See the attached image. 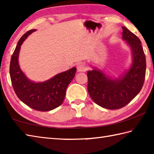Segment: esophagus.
Returning a JSON list of instances; mask_svg holds the SVG:
<instances>
[{
	"label": "esophagus",
	"mask_w": 154,
	"mask_h": 154,
	"mask_svg": "<svg viewBox=\"0 0 154 154\" xmlns=\"http://www.w3.org/2000/svg\"><path fill=\"white\" fill-rule=\"evenodd\" d=\"M77 69L79 72H85L87 70V66L84 62H79L77 65Z\"/></svg>",
	"instance_id": "esophagus-1"
}]
</instances>
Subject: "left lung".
Here are the masks:
<instances>
[{
  "instance_id": "obj_1",
  "label": "left lung",
  "mask_w": 154,
  "mask_h": 154,
  "mask_svg": "<svg viewBox=\"0 0 154 154\" xmlns=\"http://www.w3.org/2000/svg\"><path fill=\"white\" fill-rule=\"evenodd\" d=\"M122 38L132 52V62L129 69L118 77L106 75L94 67L87 72L88 91L95 103L107 109H118L128 104L141 90L145 81L146 60L139 38L122 26Z\"/></svg>"
}]
</instances>
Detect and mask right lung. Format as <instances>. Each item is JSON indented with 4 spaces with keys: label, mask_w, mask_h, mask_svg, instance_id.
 I'll return each mask as SVG.
<instances>
[{
    "label": "right lung",
    "mask_w": 154,
    "mask_h": 154,
    "mask_svg": "<svg viewBox=\"0 0 154 154\" xmlns=\"http://www.w3.org/2000/svg\"><path fill=\"white\" fill-rule=\"evenodd\" d=\"M36 29L25 33L18 41L10 62L9 73L13 88L21 101L30 108L40 111H48L62 105L66 90L76 73V67L56 75L43 82H32L20 69L19 54L21 45Z\"/></svg>",
    "instance_id": "1"
}]
</instances>
